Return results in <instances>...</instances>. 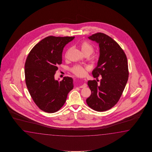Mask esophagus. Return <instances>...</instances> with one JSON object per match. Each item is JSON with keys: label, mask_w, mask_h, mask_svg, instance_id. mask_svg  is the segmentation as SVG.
<instances>
[{"label": "esophagus", "mask_w": 152, "mask_h": 152, "mask_svg": "<svg viewBox=\"0 0 152 152\" xmlns=\"http://www.w3.org/2000/svg\"><path fill=\"white\" fill-rule=\"evenodd\" d=\"M87 85L86 83H84L83 84H82L81 85H80L79 87L80 88H85V87H87Z\"/></svg>", "instance_id": "1"}]
</instances>
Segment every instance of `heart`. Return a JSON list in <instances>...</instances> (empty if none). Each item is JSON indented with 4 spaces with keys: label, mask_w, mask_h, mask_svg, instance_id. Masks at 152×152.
Segmentation results:
<instances>
[{
    "label": "heart",
    "mask_w": 152,
    "mask_h": 152,
    "mask_svg": "<svg viewBox=\"0 0 152 152\" xmlns=\"http://www.w3.org/2000/svg\"><path fill=\"white\" fill-rule=\"evenodd\" d=\"M81 50L84 54H88L89 55L91 54L94 52V47L90 43L87 42L86 41H83L80 43ZM87 67H84L80 65H77L74 66L71 68V71L75 75L79 76V77H83L86 75V70L87 69Z\"/></svg>",
    "instance_id": "b5f03b06"
}]
</instances>
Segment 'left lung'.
Here are the masks:
<instances>
[{"instance_id": "1", "label": "left lung", "mask_w": 152, "mask_h": 152, "mask_svg": "<svg viewBox=\"0 0 152 152\" xmlns=\"http://www.w3.org/2000/svg\"><path fill=\"white\" fill-rule=\"evenodd\" d=\"M88 39L99 44L100 55L97 66L92 71L94 78L100 75L102 79L88 80L91 91L87 98L88 106L97 111L109 110L118 102L129 77L126 55L123 49L110 36L98 32Z\"/></svg>"}]
</instances>
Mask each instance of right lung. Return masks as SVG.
<instances>
[{
    "label": "right lung",
    "mask_w": 152,
    "mask_h": 152,
    "mask_svg": "<svg viewBox=\"0 0 152 152\" xmlns=\"http://www.w3.org/2000/svg\"><path fill=\"white\" fill-rule=\"evenodd\" d=\"M75 37L48 36L33 47L26 60L24 73L28 90L36 105L46 113L60 110L74 87L72 77H65L58 81L54 75L58 66L62 64L64 47Z\"/></svg>",
    "instance_id": "obj_1"
}]
</instances>
